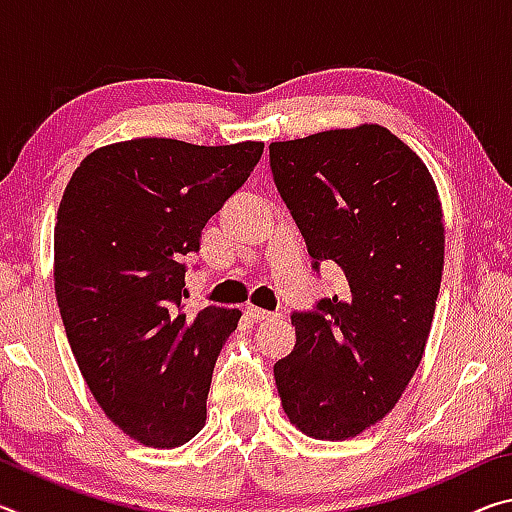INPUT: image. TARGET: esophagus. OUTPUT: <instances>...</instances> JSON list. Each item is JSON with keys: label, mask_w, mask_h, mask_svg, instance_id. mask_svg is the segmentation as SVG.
Masks as SVG:
<instances>
[{"label": "esophagus", "mask_w": 512, "mask_h": 512, "mask_svg": "<svg viewBox=\"0 0 512 512\" xmlns=\"http://www.w3.org/2000/svg\"><path fill=\"white\" fill-rule=\"evenodd\" d=\"M246 314L253 318V320H273V318H277V314H273V311H266V309H259V307H248L246 309Z\"/></svg>", "instance_id": "1"}]
</instances>
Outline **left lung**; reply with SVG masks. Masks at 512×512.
Segmentation results:
<instances>
[{
	"mask_svg": "<svg viewBox=\"0 0 512 512\" xmlns=\"http://www.w3.org/2000/svg\"><path fill=\"white\" fill-rule=\"evenodd\" d=\"M277 192L314 268L332 259L339 298L296 311V348L275 363L291 424L348 440L379 422L418 370L445 262L443 207L427 164L379 124L273 142Z\"/></svg>",
	"mask_w": 512,
	"mask_h": 512,
	"instance_id": "8db88e82",
	"label": "left lung"
}]
</instances>
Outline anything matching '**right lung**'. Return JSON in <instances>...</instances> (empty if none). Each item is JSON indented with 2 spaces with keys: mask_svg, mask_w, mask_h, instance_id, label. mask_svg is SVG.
I'll list each match as a JSON object with an SVG mask.
<instances>
[{
  "mask_svg": "<svg viewBox=\"0 0 512 512\" xmlns=\"http://www.w3.org/2000/svg\"><path fill=\"white\" fill-rule=\"evenodd\" d=\"M262 151L137 137L85 155L65 187L54 284L67 341L94 400L137 443L180 447L205 427L214 363L241 311L185 314L183 257Z\"/></svg>",
  "mask_w": 512,
  "mask_h": 512,
  "instance_id": "obj_1",
  "label": "right lung"
}]
</instances>
